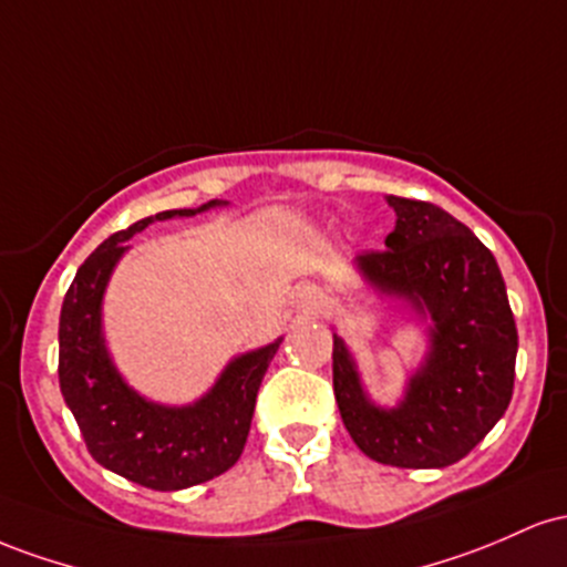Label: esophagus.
Returning a JSON list of instances; mask_svg holds the SVG:
<instances>
[{
    "instance_id": "1",
    "label": "esophagus",
    "mask_w": 567,
    "mask_h": 567,
    "mask_svg": "<svg viewBox=\"0 0 567 567\" xmlns=\"http://www.w3.org/2000/svg\"><path fill=\"white\" fill-rule=\"evenodd\" d=\"M300 302L305 310H318L323 305V291L316 289V286H305V289H300Z\"/></svg>"
}]
</instances>
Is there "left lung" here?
<instances>
[{"label":"left lung","instance_id":"1","mask_svg":"<svg viewBox=\"0 0 567 567\" xmlns=\"http://www.w3.org/2000/svg\"><path fill=\"white\" fill-rule=\"evenodd\" d=\"M396 227L359 267L385 295L434 321L429 361L396 410L367 402L353 359L334 337L332 385L361 453L385 466L444 468L466 457L512 402L517 323L498 262L463 221L429 200L388 195Z\"/></svg>","mask_w":567,"mask_h":567}]
</instances>
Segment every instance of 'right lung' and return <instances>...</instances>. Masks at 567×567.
Wrapping results in <instances>:
<instances>
[{
  "mask_svg": "<svg viewBox=\"0 0 567 567\" xmlns=\"http://www.w3.org/2000/svg\"><path fill=\"white\" fill-rule=\"evenodd\" d=\"M200 208L163 212L110 235L69 286L59 321V383L87 453L110 472L150 489H184L225 474L238 463L251 429L262 378L281 340L240 355L193 406L144 402L120 380L101 340V297L125 240L152 219L193 216Z\"/></svg>",
  "mask_w": 567,
  "mask_h": 567,
  "instance_id": "1",
  "label": "right lung"
}]
</instances>
